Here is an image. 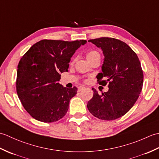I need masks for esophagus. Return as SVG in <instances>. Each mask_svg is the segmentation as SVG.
Wrapping results in <instances>:
<instances>
[{"label":"esophagus","instance_id":"34e87169","mask_svg":"<svg viewBox=\"0 0 159 159\" xmlns=\"http://www.w3.org/2000/svg\"><path fill=\"white\" fill-rule=\"evenodd\" d=\"M85 87H84L83 86H79V87H78V92H80L82 89H83Z\"/></svg>","mask_w":159,"mask_h":159}]
</instances>
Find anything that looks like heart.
Wrapping results in <instances>:
<instances>
[{"label": "heart", "mask_w": 159, "mask_h": 159, "mask_svg": "<svg viewBox=\"0 0 159 159\" xmlns=\"http://www.w3.org/2000/svg\"><path fill=\"white\" fill-rule=\"evenodd\" d=\"M96 55H99V53L95 50H92V51H90L87 54V59H89L91 57L95 56Z\"/></svg>", "instance_id": "heart-1"}]
</instances>
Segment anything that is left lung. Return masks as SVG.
Instances as JSON below:
<instances>
[{
  "label": "left lung",
  "mask_w": 159,
  "mask_h": 159,
  "mask_svg": "<svg viewBox=\"0 0 159 159\" xmlns=\"http://www.w3.org/2000/svg\"><path fill=\"white\" fill-rule=\"evenodd\" d=\"M102 50V72L96 78L99 85L108 83L109 91L100 94L95 89L87 108L93 116L113 120L126 114L139 98L143 74L137 54L126 43L111 38L89 39Z\"/></svg>",
  "instance_id": "obj_1"
}]
</instances>
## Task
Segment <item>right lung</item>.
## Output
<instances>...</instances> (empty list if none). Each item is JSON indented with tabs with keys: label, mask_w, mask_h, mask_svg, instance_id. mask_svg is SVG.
<instances>
[{
	"label": "right lung",
	"mask_w": 159,
	"mask_h": 159,
	"mask_svg": "<svg viewBox=\"0 0 159 159\" xmlns=\"http://www.w3.org/2000/svg\"><path fill=\"white\" fill-rule=\"evenodd\" d=\"M86 40L65 42L43 39L33 44L20 59L16 91L24 108L34 119L50 123L66 116L77 88L59 83L67 72L71 57Z\"/></svg>",
	"instance_id": "add662e5"
}]
</instances>
